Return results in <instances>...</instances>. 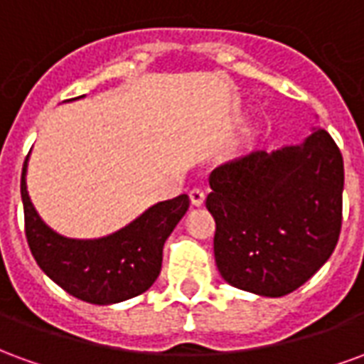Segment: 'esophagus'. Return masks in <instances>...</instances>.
<instances>
[{
    "mask_svg": "<svg viewBox=\"0 0 364 364\" xmlns=\"http://www.w3.org/2000/svg\"><path fill=\"white\" fill-rule=\"evenodd\" d=\"M189 198L193 205L200 206L203 203H205V191L198 189V187H193V189L189 191Z\"/></svg>",
    "mask_w": 364,
    "mask_h": 364,
    "instance_id": "1",
    "label": "esophagus"
}]
</instances>
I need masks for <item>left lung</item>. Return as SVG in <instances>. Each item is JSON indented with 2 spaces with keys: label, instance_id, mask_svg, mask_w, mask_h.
I'll list each match as a JSON object with an SVG mask.
<instances>
[{
  "label": "left lung",
  "instance_id": "obj_1",
  "mask_svg": "<svg viewBox=\"0 0 364 364\" xmlns=\"http://www.w3.org/2000/svg\"><path fill=\"white\" fill-rule=\"evenodd\" d=\"M206 208L222 279L259 296L302 287L333 253L341 232L343 158L323 128L302 144L252 151L216 167Z\"/></svg>",
  "mask_w": 364,
  "mask_h": 364
}]
</instances>
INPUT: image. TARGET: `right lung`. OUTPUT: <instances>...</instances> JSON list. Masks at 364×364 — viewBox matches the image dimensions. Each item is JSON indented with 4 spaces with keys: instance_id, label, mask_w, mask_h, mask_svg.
<instances>
[{
    "instance_id": "right-lung-1",
    "label": "right lung",
    "mask_w": 364,
    "mask_h": 364,
    "mask_svg": "<svg viewBox=\"0 0 364 364\" xmlns=\"http://www.w3.org/2000/svg\"><path fill=\"white\" fill-rule=\"evenodd\" d=\"M27 161L21 173L25 234L38 267L68 294L90 304H117L150 289L161 271L164 244L181 220L189 197L179 195L150 206L128 226L97 240L60 236L31 203Z\"/></svg>"
}]
</instances>
